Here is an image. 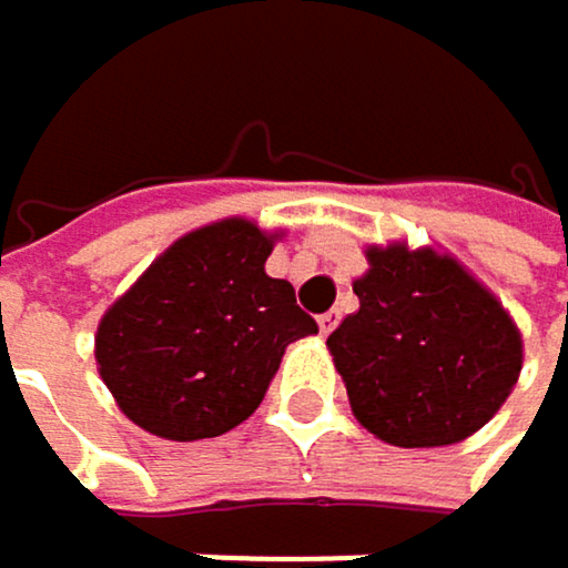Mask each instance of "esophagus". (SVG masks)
<instances>
[{"mask_svg": "<svg viewBox=\"0 0 568 568\" xmlns=\"http://www.w3.org/2000/svg\"><path fill=\"white\" fill-rule=\"evenodd\" d=\"M335 325H339V312H325V315H318V332H322V335H328Z\"/></svg>", "mask_w": 568, "mask_h": 568, "instance_id": "34e87169", "label": "esophagus"}]
</instances>
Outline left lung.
Wrapping results in <instances>:
<instances>
[{"label":"left lung","instance_id":"left-lung-1","mask_svg":"<svg viewBox=\"0 0 568 568\" xmlns=\"http://www.w3.org/2000/svg\"><path fill=\"white\" fill-rule=\"evenodd\" d=\"M366 260L359 312L328 335L356 422L400 449L469 438L518 384V325L446 253L390 243Z\"/></svg>","mask_w":568,"mask_h":568}]
</instances>
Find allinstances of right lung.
Listing matches in <instances>:
<instances>
[{
	"mask_svg": "<svg viewBox=\"0 0 568 568\" xmlns=\"http://www.w3.org/2000/svg\"><path fill=\"white\" fill-rule=\"evenodd\" d=\"M274 240L250 219L194 229L102 315L99 374L133 425L171 442L225 435L260 407L284 349L318 332L263 271Z\"/></svg>",
	"mask_w": 568,
	"mask_h": 568,
	"instance_id": "1",
	"label": "right lung"
}]
</instances>
